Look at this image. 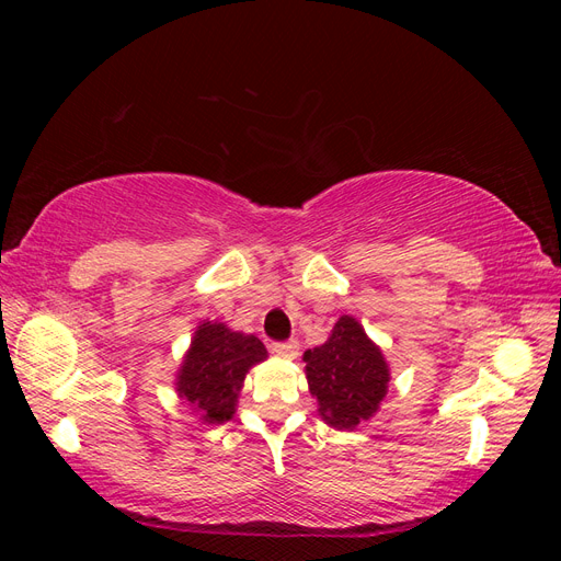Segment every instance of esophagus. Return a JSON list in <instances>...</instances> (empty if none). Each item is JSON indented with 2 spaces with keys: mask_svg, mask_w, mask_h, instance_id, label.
Instances as JSON below:
<instances>
[{
  "mask_svg": "<svg viewBox=\"0 0 561 561\" xmlns=\"http://www.w3.org/2000/svg\"><path fill=\"white\" fill-rule=\"evenodd\" d=\"M271 353H274L276 358H283V360H295L297 353H299V344H297V342L271 344Z\"/></svg>",
  "mask_w": 561,
  "mask_h": 561,
  "instance_id": "34e87169",
  "label": "esophagus"
}]
</instances>
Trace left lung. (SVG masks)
<instances>
[{
	"instance_id": "8db88e82",
	"label": "left lung",
	"mask_w": 561,
	"mask_h": 561,
	"mask_svg": "<svg viewBox=\"0 0 561 561\" xmlns=\"http://www.w3.org/2000/svg\"><path fill=\"white\" fill-rule=\"evenodd\" d=\"M309 393L318 414L336 431H355L379 412L388 393L390 367L353 316H342L325 344L304 351Z\"/></svg>"
}]
</instances>
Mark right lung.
I'll return each instance as SVG.
<instances>
[{
  "label": "right lung",
  "mask_w": 561,
  "mask_h": 561,
  "mask_svg": "<svg viewBox=\"0 0 561 561\" xmlns=\"http://www.w3.org/2000/svg\"><path fill=\"white\" fill-rule=\"evenodd\" d=\"M266 355L254 334L231 330L219 320H201L175 371V393L201 423L219 426L233 419L245 375Z\"/></svg>",
  "instance_id": "add662e5"
}]
</instances>
